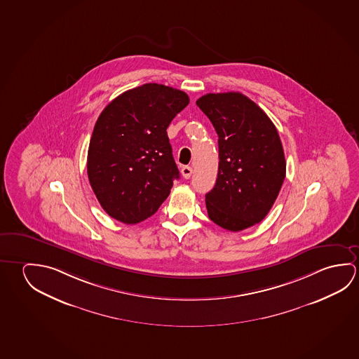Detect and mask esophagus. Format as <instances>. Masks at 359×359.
<instances>
[{
	"label": "esophagus",
	"mask_w": 359,
	"mask_h": 359,
	"mask_svg": "<svg viewBox=\"0 0 359 359\" xmlns=\"http://www.w3.org/2000/svg\"><path fill=\"white\" fill-rule=\"evenodd\" d=\"M191 174H193V169H191V166H182V175L184 177V179H190Z\"/></svg>",
	"instance_id": "1"
}]
</instances>
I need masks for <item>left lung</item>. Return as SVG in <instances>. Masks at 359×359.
I'll return each instance as SVG.
<instances>
[{"label":"left lung","mask_w":359,"mask_h":359,"mask_svg":"<svg viewBox=\"0 0 359 359\" xmlns=\"http://www.w3.org/2000/svg\"><path fill=\"white\" fill-rule=\"evenodd\" d=\"M217 134V182L205 195L208 215L230 231L260 223L285 177L282 142L271 118L241 93L206 94L196 101Z\"/></svg>","instance_id":"8db88e82"}]
</instances>
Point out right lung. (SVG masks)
<instances>
[{
	"label": "right lung",
	"instance_id": "add662e5",
	"mask_svg": "<svg viewBox=\"0 0 359 359\" xmlns=\"http://www.w3.org/2000/svg\"><path fill=\"white\" fill-rule=\"evenodd\" d=\"M188 104L184 91L144 83L102 110L88 145V177L110 217L140 223L169 196L180 174L166 129Z\"/></svg>",
	"mask_w": 359,
	"mask_h": 359
}]
</instances>
